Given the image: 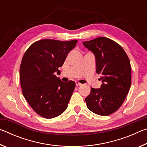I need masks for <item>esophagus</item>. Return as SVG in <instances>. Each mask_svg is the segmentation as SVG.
<instances>
[{"label": "esophagus", "mask_w": 147, "mask_h": 147, "mask_svg": "<svg viewBox=\"0 0 147 147\" xmlns=\"http://www.w3.org/2000/svg\"><path fill=\"white\" fill-rule=\"evenodd\" d=\"M75 84H76V86H81L82 85V84L80 83V82H76Z\"/></svg>", "instance_id": "34e87169"}]
</instances>
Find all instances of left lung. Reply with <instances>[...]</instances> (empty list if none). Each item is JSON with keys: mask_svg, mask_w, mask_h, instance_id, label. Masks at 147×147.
Listing matches in <instances>:
<instances>
[{"mask_svg": "<svg viewBox=\"0 0 147 147\" xmlns=\"http://www.w3.org/2000/svg\"><path fill=\"white\" fill-rule=\"evenodd\" d=\"M83 44L94 54L96 72L102 82L100 88H91L85 99L87 107L97 115H109L121 106L130 88V59L123 47L109 38L100 37Z\"/></svg>", "mask_w": 147, "mask_h": 147, "instance_id": "obj_1", "label": "left lung"}]
</instances>
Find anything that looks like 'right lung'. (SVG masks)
Masks as SVG:
<instances>
[{"label":"right lung","instance_id":"1","mask_svg":"<svg viewBox=\"0 0 147 147\" xmlns=\"http://www.w3.org/2000/svg\"><path fill=\"white\" fill-rule=\"evenodd\" d=\"M77 40L42 39L26 50L20 66V82L24 97L41 117H58L67 108L76 84L63 82L55 75Z\"/></svg>","mask_w":147,"mask_h":147}]
</instances>
